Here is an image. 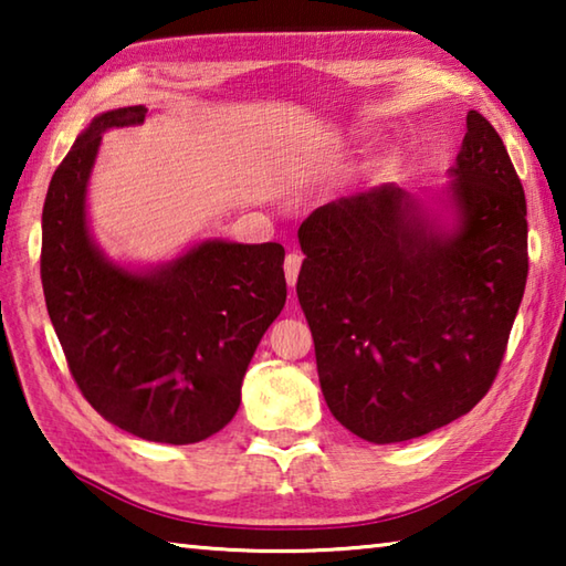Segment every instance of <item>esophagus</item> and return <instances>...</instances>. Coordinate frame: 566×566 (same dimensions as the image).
Returning a JSON list of instances; mask_svg holds the SVG:
<instances>
[{
    "instance_id": "1",
    "label": "esophagus",
    "mask_w": 566,
    "mask_h": 566,
    "mask_svg": "<svg viewBox=\"0 0 566 566\" xmlns=\"http://www.w3.org/2000/svg\"><path fill=\"white\" fill-rule=\"evenodd\" d=\"M300 270H302V256L296 254V252L286 254V260H284V276H286V284H290V286H294V284H296V276H300Z\"/></svg>"
}]
</instances>
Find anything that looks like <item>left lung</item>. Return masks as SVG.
Here are the masks:
<instances>
[{"instance_id":"1","label":"left lung","mask_w":566,"mask_h":566,"mask_svg":"<svg viewBox=\"0 0 566 566\" xmlns=\"http://www.w3.org/2000/svg\"><path fill=\"white\" fill-rule=\"evenodd\" d=\"M442 227L395 185L304 219L296 296L322 395L367 442L424 437L467 415L500 371L520 310L526 199L500 134L467 114Z\"/></svg>"}]
</instances>
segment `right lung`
I'll return each instance as SVG.
<instances>
[{
    "mask_svg": "<svg viewBox=\"0 0 566 566\" xmlns=\"http://www.w3.org/2000/svg\"><path fill=\"white\" fill-rule=\"evenodd\" d=\"M147 107L94 117L50 181L42 212V286L84 399L147 442L195 444L237 415L254 349L286 302L284 247L207 239L169 264L109 262L87 227V185L112 127Z\"/></svg>",
    "mask_w": 566,
    "mask_h": 566,
    "instance_id": "obj_1",
    "label": "right lung"
}]
</instances>
